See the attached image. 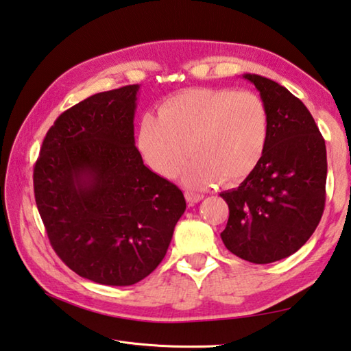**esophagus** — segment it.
<instances>
[{
	"instance_id": "esophagus-1",
	"label": "esophagus",
	"mask_w": 351,
	"mask_h": 351,
	"mask_svg": "<svg viewBox=\"0 0 351 351\" xmlns=\"http://www.w3.org/2000/svg\"><path fill=\"white\" fill-rule=\"evenodd\" d=\"M184 195H185V199H187V202H189L190 205L197 204L199 201H202V199H204V195L195 193V191H185Z\"/></svg>"
}]
</instances>
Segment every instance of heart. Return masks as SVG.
<instances>
[{
  "label": "heart",
  "mask_w": 351,
  "mask_h": 351,
  "mask_svg": "<svg viewBox=\"0 0 351 351\" xmlns=\"http://www.w3.org/2000/svg\"><path fill=\"white\" fill-rule=\"evenodd\" d=\"M269 114L263 99L232 88H195L171 95L158 117L144 114L136 144L158 175L171 178L191 154L182 171L191 187L245 181L262 162Z\"/></svg>",
  "instance_id": "obj_1"
}]
</instances>
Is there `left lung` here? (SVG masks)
Segmentation results:
<instances>
[{
    "label": "left lung",
    "instance_id": "left-lung-1",
    "mask_svg": "<svg viewBox=\"0 0 351 351\" xmlns=\"http://www.w3.org/2000/svg\"><path fill=\"white\" fill-rule=\"evenodd\" d=\"M269 114L262 162L237 189L221 196L230 208L221 232L226 250L265 265L303 246L321 221L326 204V141L304 103L277 82L245 74Z\"/></svg>",
    "mask_w": 351,
    "mask_h": 351
}]
</instances>
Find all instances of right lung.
Wrapping results in <instances>:
<instances>
[{
  "label": "right lung",
  "instance_id": "right-lung-1",
  "mask_svg": "<svg viewBox=\"0 0 351 351\" xmlns=\"http://www.w3.org/2000/svg\"><path fill=\"white\" fill-rule=\"evenodd\" d=\"M138 85L94 94L48 129L33 170L48 240L77 276L130 286L156 269L185 211L182 191L135 147Z\"/></svg>",
  "mask_w": 351,
  "mask_h": 351
}]
</instances>
